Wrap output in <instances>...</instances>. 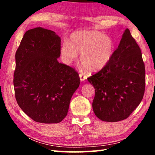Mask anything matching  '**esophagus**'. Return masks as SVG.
Segmentation results:
<instances>
[{
  "label": "esophagus",
  "instance_id": "1",
  "mask_svg": "<svg viewBox=\"0 0 155 155\" xmlns=\"http://www.w3.org/2000/svg\"><path fill=\"white\" fill-rule=\"evenodd\" d=\"M79 77H80V80H81V81H85V79H86V76H85L84 74H79Z\"/></svg>",
  "mask_w": 155,
  "mask_h": 155
}]
</instances>
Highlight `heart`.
<instances>
[{"mask_svg": "<svg viewBox=\"0 0 155 155\" xmlns=\"http://www.w3.org/2000/svg\"><path fill=\"white\" fill-rule=\"evenodd\" d=\"M63 61L71 64L81 54L83 66L90 72H98L106 67L112 59L114 43L110 37L96 31H80L70 36L60 49Z\"/></svg>", "mask_w": 155, "mask_h": 155, "instance_id": "1", "label": "heart"}]
</instances>
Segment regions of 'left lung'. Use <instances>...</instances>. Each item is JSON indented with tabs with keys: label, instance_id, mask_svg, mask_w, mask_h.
I'll return each instance as SVG.
<instances>
[{
	"label": "left lung",
	"instance_id": "obj_1",
	"mask_svg": "<svg viewBox=\"0 0 155 155\" xmlns=\"http://www.w3.org/2000/svg\"><path fill=\"white\" fill-rule=\"evenodd\" d=\"M145 72L140 48L127 28L107 66L87 78L95 88L96 116L109 122L127 119L143 98Z\"/></svg>",
	"mask_w": 155,
	"mask_h": 155
}]
</instances>
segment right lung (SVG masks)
<instances>
[{
	"mask_svg": "<svg viewBox=\"0 0 155 155\" xmlns=\"http://www.w3.org/2000/svg\"><path fill=\"white\" fill-rule=\"evenodd\" d=\"M60 49V37L37 27L25 33L15 52V99L21 109L37 122H61L79 86L78 72L57 61Z\"/></svg>",
	"mask_w": 155,
	"mask_h": 155,
	"instance_id": "obj_1",
	"label": "right lung"
}]
</instances>
